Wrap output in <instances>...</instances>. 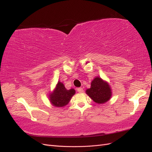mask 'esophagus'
I'll return each instance as SVG.
<instances>
[{
  "mask_svg": "<svg viewBox=\"0 0 152 152\" xmlns=\"http://www.w3.org/2000/svg\"><path fill=\"white\" fill-rule=\"evenodd\" d=\"M77 90L78 92H79V93H82V92H84V90L82 88V87H79V88L77 89Z\"/></svg>",
  "mask_w": 152,
  "mask_h": 152,
  "instance_id": "34e87169",
  "label": "esophagus"
}]
</instances>
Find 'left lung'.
<instances>
[{"instance_id":"8db88e82","label":"left lung","mask_w":152,"mask_h":152,"mask_svg":"<svg viewBox=\"0 0 152 152\" xmlns=\"http://www.w3.org/2000/svg\"><path fill=\"white\" fill-rule=\"evenodd\" d=\"M86 94L95 103L103 104L111 98L112 90L107 82L96 77L91 82V88L86 90Z\"/></svg>"}]
</instances>
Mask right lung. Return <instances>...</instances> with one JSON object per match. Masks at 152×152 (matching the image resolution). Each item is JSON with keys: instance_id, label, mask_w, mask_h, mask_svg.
<instances>
[{"instance_id": "right-lung-1", "label": "right lung", "mask_w": 152, "mask_h": 152, "mask_svg": "<svg viewBox=\"0 0 152 152\" xmlns=\"http://www.w3.org/2000/svg\"><path fill=\"white\" fill-rule=\"evenodd\" d=\"M75 93V89L67 90L64 84L59 81L54 91L49 94L50 102L56 107H65Z\"/></svg>"}]
</instances>
